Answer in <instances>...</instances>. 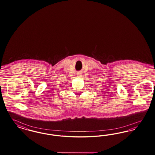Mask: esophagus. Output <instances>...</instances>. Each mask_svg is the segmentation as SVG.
Segmentation results:
<instances>
[{
  "label": "esophagus",
  "mask_w": 155,
  "mask_h": 155,
  "mask_svg": "<svg viewBox=\"0 0 155 155\" xmlns=\"http://www.w3.org/2000/svg\"><path fill=\"white\" fill-rule=\"evenodd\" d=\"M82 74L81 73H77V77H78V78H81V77H82Z\"/></svg>",
  "instance_id": "1"
}]
</instances>
